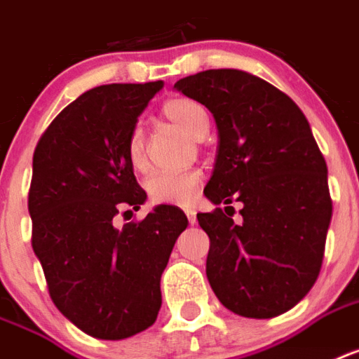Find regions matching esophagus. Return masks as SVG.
<instances>
[{
	"label": "esophagus",
	"mask_w": 359,
	"mask_h": 359,
	"mask_svg": "<svg viewBox=\"0 0 359 359\" xmlns=\"http://www.w3.org/2000/svg\"><path fill=\"white\" fill-rule=\"evenodd\" d=\"M184 214H186V217H188V223L189 225H195V223H197V215H195V212L191 208H186L184 210Z\"/></svg>",
	"instance_id": "1"
}]
</instances>
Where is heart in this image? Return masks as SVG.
<instances>
[{"mask_svg": "<svg viewBox=\"0 0 359 359\" xmlns=\"http://www.w3.org/2000/svg\"><path fill=\"white\" fill-rule=\"evenodd\" d=\"M162 114L173 121L177 127L188 133L191 138H205L208 133V112L201 103L188 97L170 99L162 107ZM127 158L134 171L144 173L149 168L145 153L144 130L136 125L127 138ZM201 182V173L195 170L184 171H156L147 179L145 189L149 199L156 205H186L194 197L195 189Z\"/></svg>", "mask_w": 359, "mask_h": 359, "instance_id": "obj_1", "label": "heart"}]
</instances>
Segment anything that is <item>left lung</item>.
Masks as SVG:
<instances>
[{"instance_id":"left-lung-1","label":"left lung","mask_w":359,"mask_h":359,"mask_svg":"<svg viewBox=\"0 0 359 359\" xmlns=\"http://www.w3.org/2000/svg\"><path fill=\"white\" fill-rule=\"evenodd\" d=\"M175 88L205 104L219 130L205 195L243 205L238 225L232 206L197 214L210 238V285L238 316H280L316 284L332 219L328 170L310 123L290 95L240 69H206Z\"/></svg>"}]
</instances>
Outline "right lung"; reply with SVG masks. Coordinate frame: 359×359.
<instances>
[{
  "mask_svg": "<svg viewBox=\"0 0 359 359\" xmlns=\"http://www.w3.org/2000/svg\"><path fill=\"white\" fill-rule=\"evenodd\" d=\"M162 81L103 84L79 95L43 130L33 154L31 245L49 297L77 328L125 339L158 316L160 276L184 212L162 205L116 226L145 201L127 158V138Z\"/></svg>",
  "mask_w": 359,
  "mask_h": 359,
  "instance_id": "1",
  "label": "right lung"
}]
</instances>
